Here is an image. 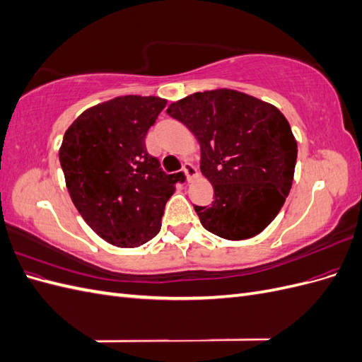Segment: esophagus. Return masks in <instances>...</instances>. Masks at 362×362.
<instances>
[{
	"instance_id": "esophagus-1",
	"label": "esophagus",
	"mask_w": 362,
	"mask_h": 362,
	"mask_svg": "<svg viewBox=\"0 0 362 362\" xmlns=\"http://www.w3.org/2000/svg\"><path fill=\"white\" fill-rule=\"evenodd\" d=\"M182 172L185 173V177H187V181H189V182L196 177V175H198V169H196L190 161H185V163L182 164Z\"/></svg>"
}]
</instances>
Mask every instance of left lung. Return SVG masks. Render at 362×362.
<instances>
[{
	"mask_svg": "<svg viewBox=\"0 0 362 362\" xmlns=\"http://www.w3.org/2000/svg\"><path fill=\"white\" fill-rule=\"evenodd\" d=\"M168 115L201 145V172L211 205H194L202 226L226 240L255 237L290 193L298 141L275 105L233 89L196 92L172 103Z\"/></svg>",
	"mask_w": 362,
	"mask_h": 362,
	"instance_id": "left-lung-1",
	"label": "left lung"
}]
</instances>
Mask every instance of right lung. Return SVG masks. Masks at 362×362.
I'll use <instances>...</instances> for the list:
<instances>
[{"label": "right lung", "mask_w": 362, "mask_h": 362, "mask_svg": "<svg viewBox=\"0 0 362 362\" xmlns=\"http://www.w3.org/2000/svg\"><path fill=\"white\" fill-rule=\"evenodd\" d=\"M158 96L127 95L87 108L64 133L60 164L76 210L117 247H137L161 228L164 206L184 181L148 154V129L166 107Z\"/></svg>", "instance_id": "right-lung-1"}]
</instances>
